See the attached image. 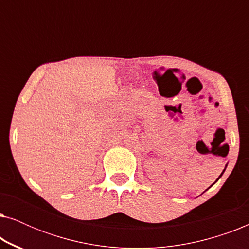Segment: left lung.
Masks as SVG:
<instances>
[{"label":"left lung","instance_id":"1","mask_svg":"<svg viewBox=\"0 0 249 249\" xmlns=\"http://www.w3.org/2000/svg\"><path fill=\"white\" fill-rule=\"evenodd\" d=\"M222 173H223V172H222ZM222 173H221V175H220V177H221V176H222ZM220 177H219V178H220ZM219 178H217V179H219Z\"/></svg>","mask_w":249,"mask_h":249}]
</instances>
